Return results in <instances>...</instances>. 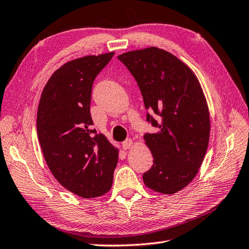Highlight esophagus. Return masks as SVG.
Wrapping results in <instances>:
<instances>
[{
    "label": "esophagus",
    "mask_w": 249,
    "mask_h": 249,
    "mask_svg": "<svg viewBox=\"0 0 249 249\" xmlns=\"http://www.w3.org/2000/svg\"><path fill=\"white\" fill-rule=\"evenodd\" d=\"M132 146H133V141L132 140H125L123 142V148L124 149V150H128V149H130Z\"/></svg>",
    "instance_id": "34e87169"
}]
</instances>
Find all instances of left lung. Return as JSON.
I'll use <instances>...</instances> for the list:
<instances>
[{"mask_svg":"<svg viewBox=\"0 0 249 249\" xmlns=\"http://www.w3.org/2000/svg\"><path fill=\"white\" fill-rule=\"evenodd\" d=\"M134 76L147 114L159 128L143 140L153 157L152 167L142 175L149 189L175 194L195 178L206 156L210 113L202 88L193 70L175 55L157 47L118 56Z\"/></svg>","mask_w":249,"mask_h":249,"instance_id":"1","label":"left lung"}]
</instances>
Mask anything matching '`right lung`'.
I'll use <instances>...</instances> for the list:
<instances>
[{"mask_svg": "<svg viewBox=\"0 0 249 249\" xmlns=\"http://www.w3.org/2000/svg\"><path fill=\"white\" fill-rule=\"evenodd\" d=\"M114 52L88 55L64 64L43 88L37 110V135L54 178L83 198L107 193L113 184L118 149L95 134L91 88Z\"/></svg>", "mask_w": 249, "mask_h": 249, "instance_id": "obj_1", "label": "right lung"}]
</instances>
